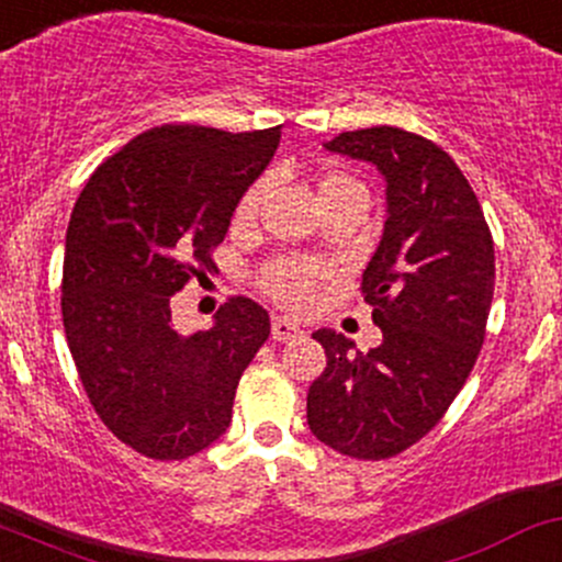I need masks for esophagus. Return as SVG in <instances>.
Listing matches in <instances>:
<instances>
[{"mask_svg":"<svg viewBox=\"0 0 562 562\" xmlns=\"http://www.w3.org/2000/svg\"><path fill=\"white\" fill-rule=\"evenodd\" d=\"M304 336V328L291 317H271V338L274 341H295V338Z\"/></svg>","mask_w":562,"mask_h":562,"instance_id":"1","label":"esophagus"}]
</instances>
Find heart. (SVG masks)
I'll return each instance as SVG.
<instances>
[{"mask_svg": "<svg viewBox=\"0 0 562 562\" xmlns=\"http://www.w3.org/2000/svg\"><path fill=\"white\" fill-rule=\"evenodd\" d=\"M263 194H267V181L258 178V181H252L250 187L243 191V196H239L237 207H234V224H252L258 211H261ZM317 194L319 202H328L344 194H366V187H362L360 178L351 176L347 168L330 165V168L319 172ZM323 277V267H319L317 261H312V258L280 256L261 269L258 285H261L263 293H267L269 299H274L277 304L291 306V310H304V306L312 304Z\"/></svg>", "mask_w": 562, "mask_h": 562, "instance_id": "obj_1", "label": "heart"}]
</instances>
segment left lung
Here are the masks:
<instances>
[{"label": "left lung", "mask_w": 562, "mask_h": 562, "mask_svg": "<svg viewBox=\"0 0 562 562\" xmlns=\"http://www.w3.org/2000/svg\"><path fill=\"white\" fill-rule=\"evenodd\" d=\"M325 149L386 178L390 218L360 282L384 341L362 355L344 333H314L328 366L306 394V422L333 451L381 461L437 427L474 368L496 280L493 237L464 172L424 135L366 127Z\"/></svg>", "instance_id": "8db88e82"}]
</instances>
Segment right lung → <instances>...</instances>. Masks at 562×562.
<instances>
[{"label": "right lung", "instance_id": "right-lung-1", "mask_svg": "<svg viewBox=\"0 0 562 562\" xmlns=\"http://www.w3.org/2000/svg\"><path fill=\"white\" fill-rule=\"evenodd\" d=\"M280 131L151 127L98 165L71 211L66 341L92 411L149 459H189L224 435L239 375L269 338L267 310L245 295L211 330L178 333L170 295L213 267Z\"/></svg>", "mask_w": 562, "mask_h": 562}]
</instances>
